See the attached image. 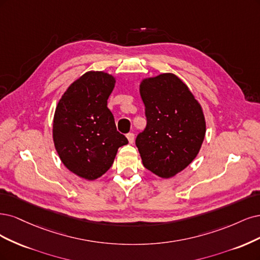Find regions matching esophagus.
Here are the masks:
<instances>
[{"instance_id": "1", "label": "esophagus", "mask_w": 260, "mask_h": 260, "mask_svg": "<svg viewBox=\"0 0 260 260\" xmlns=\"http://www.w3.org/2000/svg\"><path fill=\"white\" fill-rule=\"evenodd\" d=\"M126 137H127V139H128L129 144H133L134 140H135V134H134V133H128L127 135H126Z\"/></svg>"}]
</instances>
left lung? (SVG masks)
I'll return each instance as SVG.
<instances>
[{"mask_svg": "<svg viewBox=\"0 0 260 260\" xmlns=\"http://www.w3.org/2000/svg\"><path fill=\"white\" fill-rule=\"evenodd\" d=\"M147 126L136 137L142 164L162 178L173 177L194 160L205 136L201 106L187 85L172 73L140 84Z\"/></svg>", "mask_w": 260, "mask_h": 260, "instance_id": "obj_1", "label": "left lung"}]
</instances>
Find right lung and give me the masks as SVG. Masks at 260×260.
Wrapping results in <instances>:
<instances>
[{
	"label": "right lung",
	"mask_w": 260,
	"mask_h": 260,
	"mask_svg": "<svg viewBox=\"0 0 260 260\" xmlns=\"http://www.w3.org/2000/svg\"><path fill=\"white\" fill-rule=\"evenodd\" d=\"M115 80L102 71H90L64 91L57 105L53 138L64 166L82 178L94 180L113 164L118 149L128 144L116 131L107 100Z\"/></svg>",
	"instance_id": "1"
}]
</instances>
